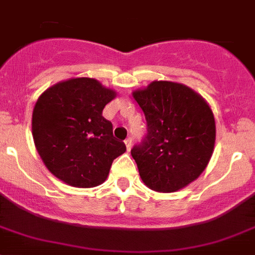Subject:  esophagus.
I'll return each mask as SVG.
<instances>
[{"instance_id": "1", "label": "esophagus", "mask_w": 255, "mask_h": 255, "mask_svg": "<svg viewBox=\"0 0 255 255\" xmlns=\"http://www.w3.org/2000/svg\"><path fill=\"white\" fill-rule=\"evenodd\" d=\"M125 143H126V147H127V150L129 151L130 147H132V138H127V140L125 141Z\"/></svg>"}]
</instances>
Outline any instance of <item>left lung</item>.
<instances>
[{
    "label": "left lung",
    "mask_w": 255,
    "mask_h": 255,
    "mask_svg": "<svg viewBox=\"0 0 255 255\" xmlns=\"http://www.w3.org/2000/svg\"><path fill=\"white\" fill-rule=\"evenodd\" d=\"M147 123L142 143L130 150L141 180L159 192L183 189L200 176L216 142L209 104L182 83L154 81L132 92Z\"/></svg>",
    "instance_id": "8db88e82"
}]
</instances>
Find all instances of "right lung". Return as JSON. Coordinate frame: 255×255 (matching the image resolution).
Returning <instances> with one entry per match:
<instances>
[{"label":"right lung","instance_id":"obj_1","mask_svg":"<svg viewBox=\"0 0 255 255\" xmlns=\"http://www.w3.org/2000/svg\"><path fill=\"white\" fill-rule=\"evenodd\" d=\"M115 96L96 79L81 77L59 82L38 97L32 115L35 149L46 168L66 185H101L113 160L126 151L103 117Z\"/></svg>","mask_w":255,"mask_h":255}]
</instances>
